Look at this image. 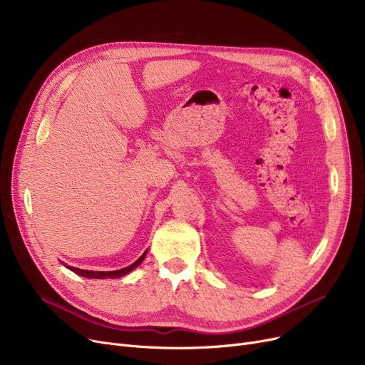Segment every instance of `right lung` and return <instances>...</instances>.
Listing matches in <instances>:
<instances>
[{"label": "right lung", "instance_id": "add662e5", "mask_svg": "<svg viewBox=\"0 0 365 365\" xmlns=\"http://www.w3.org/2000/svg\"><path fill=\"white\" fill-rule=\"evenodd\" d=\"M146 253L148 252H145L136 262L134 263H131L130 266H127V267H123V269H120V271H109V272H103V271H86V269H78V267H73V266H68V264H65L69 271H72V272H75L76 275H81V277H84V278H93V279H102V278H121V277H124V275H127V274H130L134 267H138L143 260H145V256H146Z\"/></svg>", "mask_w": 365, "mask_h": 365}]
</instances>
